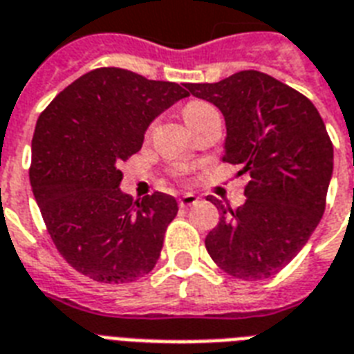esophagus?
Returning <instances> with one entry per match:
<instances>
[{
	"mask_svg": "<svg viewBox=\"0 0 354 354\" xmlns=\"http://www.w3.org/2000/svg\"><path fill=\"white\" fill-rule=\"evenodd\" d=\"M197 201H199V197L194 196V194H185V196L179 197V205L183 208H185V207H192V205H196Z\"/></svg>",
	"mask_w": 354,
	"mask_h": 354,
	"instance_id": "obj_1",
	"label": "esophagus"
}]
</instances>
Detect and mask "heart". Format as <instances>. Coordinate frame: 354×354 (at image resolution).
Segmentation results:
<instances>
[{
    "instance_id": "1",
    "label": "heart",
    "mask_w": 354,
    "mask_h": 354,
    "mask_svg": "<svg viewBox=\"0 0 354 354\" xmlns=\"http://www.w3.org/2000/svg\"><path fill=\"white\" fill-rule=\"evenodd\" d=\"M210 109H212V106L207 105V103H201V101H194V103H190V105L185 109V120L188 123L194 122L197 116H201L203 112L210 111Z\"/></svg>"
}]
</instances>
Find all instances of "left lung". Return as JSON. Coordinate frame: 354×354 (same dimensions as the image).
<instances>
[{
  "label": "left lung",
  "mask_w": 354,
  "mask_h": 354,
  "mask_svg": "<svg viewBox=\"0 0 354 354\" xmlns=\"http://www.w3.org/2000/svg\"><path fill=\"white\" fill-rule=\"evenodd\" d=\"M185 86L220 109L223 160L251 175L236 210L210 199L221 218L205 238L208 254L242 281L275 275L308 242L325 210L334 160L325 123L310 100L254 70Z\"/></svg>",
  "instance_id": "left-lung-1"
}]
</instances>
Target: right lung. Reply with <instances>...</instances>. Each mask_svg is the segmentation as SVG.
Listing matches in <instances>:
<instances>
[{"label": "right lung", "mask_w": 354, "mask_h": 354, "mask_svg": "<svg viewBox=\"0 0 354 354\" xmlns=\"http://www.w3.org/2000/svg\"><path fill=\"white\" fill-rule=\"evenodd\" d=\"M188 95L185 84L97 68L40 114L31 144L32 194L49 236L79 273L122 284L155 268L179 207L162 192L131 201L120 188V164L140 151L153 120Z\"/></svg>", "instance_id": "obj_1"}]
</instances>
